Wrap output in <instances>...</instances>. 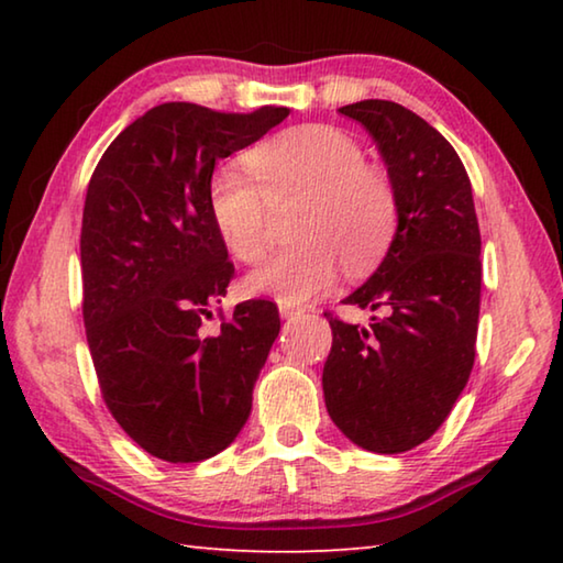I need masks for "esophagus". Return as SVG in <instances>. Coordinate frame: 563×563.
Here are the masks:
<instances>
[{
    "instance_id": "esophagus-1",
    "label": "esophagus",
    "mask_w": 563,
    "mask_h": 563,
    "mask_svg": "<svg viewBox=\"0 0 563 563\" xmlns=\"http://www.w3.org/2000/svg\"><path fill=\"white\" fill-rule=\"evenodd\" d=\"M300 312H302L300 305H285V302H280V316L283 318H295V316H300Z\"/></svg>"
}]
</instances>
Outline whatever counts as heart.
I'll return each mask as SVG.
<instances>
[{
  "label": "heart",
  "instance_id": "b5f03b06",
  "mask_svg": "<svg viewBox=\"0 0 563 563\" xmlns=\"http://www.w3.org/2000/svg\"><path fill=\"white\" fill-rule=\"evenodd\" d=\"M365 161V148L350 133L302 123L247 151V170H216L208 211L241 263H258L268 251L271 206L302 203L292 218L298 243L247 275V292L295 305L328 290L340 263L360 275L385 258L399 223L397 190L385 170Z\"/></svg>",
  "mask_w": 563,
  "mask_h": 563
}]
</instances>
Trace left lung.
Masks as SVG:
<instances>
[{
  "label": "left lung",
  "mask_w": 563,
  "mask_h": 563,
  "mask_svg": "<svg viewBox=\"0 0 563 563\" xmlns=\"http://www.w3.org/2000/svg\"><path fill=\"white\" fill-rule=\"evenodd\" d=\"M375 139L399 201L383 265L345 305L369 325L325 312L332 347L322 389L332 422L367 452L399 454L450 417L476 357L482 235L472 184L450 141L415 111L367 99L338 109Z\"/></svg>",
  "instance_id": "obj_1"
}]
</instances>
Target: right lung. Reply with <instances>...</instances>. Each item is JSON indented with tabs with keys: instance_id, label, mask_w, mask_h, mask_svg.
I'll return each mask as SVG.
<instances>
[{
	"instance_id": "right-lung-1",
	"label": "right lung",
	"mask_w": 563,
	"mask_h": 563,
	"mask_svg": "<svg viewBox=\"0 0 563 563\" xmlns=\"http://www.w3.org/2000/svg\"><path fill=\"white\" fill-rule=\"evenodd\" d=\"M288 113L161 103L111 141L91 174L81 312L93 369L121 430L164 462H203L235 440L280 332L271 300L235 305L216 335L206 332L235 275L208 184L218 161Z\"/></svg>"
}]
</instances>
